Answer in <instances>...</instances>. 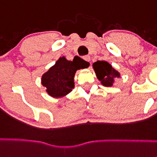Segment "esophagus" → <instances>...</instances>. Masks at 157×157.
Segmentation results:
<instances>
[{"mask_svg": "<svg viewBox=\"0 0 157 157\" xmlns=\"http://www.w3.org/2000/svg\"><path fill=\"white\" fill-rule=\"evenodd\" d=\"M83 59L87 62H90V56H83Z\"/></svg>", "mask_w": 157, "mask_h": 157, "instance_id": "34e87169", "label": "esophagus"}]
</instances>
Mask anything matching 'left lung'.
I'll return each mask as SVG.
<instances>
[{
    "mask_svg": "<svg viewBox=\"0 0 157 157\" xmlns=\"http://www.w3.org/2000/svg\"><path fill=\"white\" fill-rule=\"evenodd\" d=\"M93 69L97 78L105 87H112L115 79L121 77L119 72L106 61H97L94 63Z\"/></svg>",
    "mask_w": 157,
    "mask_h": 157,
    "instance_id": "left-lung-1",
    "label": "left lung"
}]
</instances>
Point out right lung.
I'll use <instances>...</instances> for the list:
<instances>
[{"label":"right lung","mask_w":157,"mask_h":157,"mask_svg":"<svg viewBox=\"0 0 157 157\" xmlns=\"http://www.w3.org/2000/svg\"><path fill=\"white\" fill-rule=\"evenodd\" d=\"M89 63L77 57L67 60L65 56L59 57L53 66L44 73L41 83L45 87L49 96L59 98L66 96L74 87V77L77 70L89 67Z\"/></svg>","instance_id":"add662e5"}]
</instances>
